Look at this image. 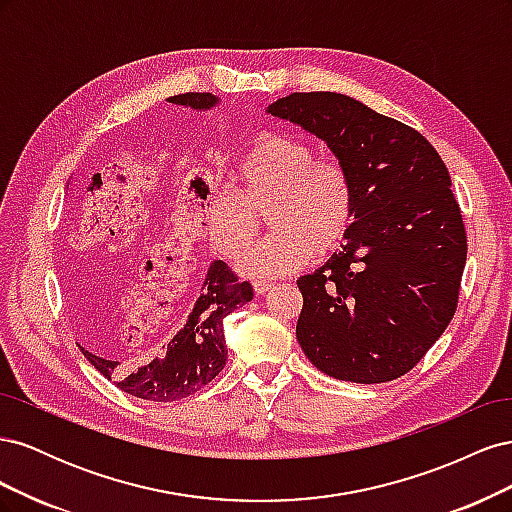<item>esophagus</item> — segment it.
Returning a JSON list of instances; mask_svg holds the SVG:
<instances>
[{"label": "esophagus", "instance_id": "obj_1", "mask_svg": "<svg viewBox=\"0 0 512 512\" xmlns=\"http://www.w3.org/2000/svg\"><path fill=\"white\" fill-rule=\"evenodd\" d=\"M252 286H254V292L256 294H265V292H269L271 290V282L269 280H256V282H252Z\"/></svg>", "mask_w": 512, "mask_h": 512}]
</instances>
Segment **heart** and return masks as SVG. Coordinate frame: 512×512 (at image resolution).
<instances>
[{
    "label": "heart",
    "instance_id": "1",
    "mask_svg": "<svg viewBox=\"0 0 512 512\" xmlns=\"http://www.w3.org/2000/svg\"><path fill=\"white\" fill-rule=\"evenodd\" d=\"M237 192L207 196L198 226L213 250L239 256L265 214L271 230L247 250L237 269L250 277H275L329 256L348 235L354 190L346 170L333 160H316L307 143L286 134H262L235 170Z\"/></svg>",
    "mask_w": 512,
    "mask_h": 512
}]
</instances>
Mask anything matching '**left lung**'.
Listing matches in <instances>:
<instances>
[{
  "instance_id": "8db88e82",
  "label": "left lung",
  "mask_w": 512,
  "mask_h": 512,
  "mask_svg": "<svg viewBox=\"0 0 512 512\" xmlns=\"http://www.w3.org/2000/svg\"><path fill=\"white\" fill-rule=\"evenodd\" d=\"M267 115L327 145L354 190L342 252L297 280L301 350L337 380L404 376L459 299L468 245L451 175L425 136L335 91L290 94Z\"/></svg>"
}]
</instances>
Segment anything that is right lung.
<instances>
[{
	"label": "right lung",
	"instance_id": "add662e5",
	"mask_svg": "<svg viewBox=\"0 0 512 512\" xmlns=\"http://www.w3.org/2000/svg\"><path fill=\"white\" fill-rule=\"evenodd\" d=\"M166 100L192 111H211L220 104V98L213 94H179ZM66 294L79 314H91L100 307L104 294L96 273L83 258L68 262ZM252 297L254 288L250 282L239 284L224 260H213L188 318L160 348L128 363L104 359L83 346L79 348L87 361L123 393L147 401H177L203 389L224 369L228 359L224 318L250 303Z\"/></svg>",
	"mask_w": 512,
	"mask_h": 512
}]
</instances>
